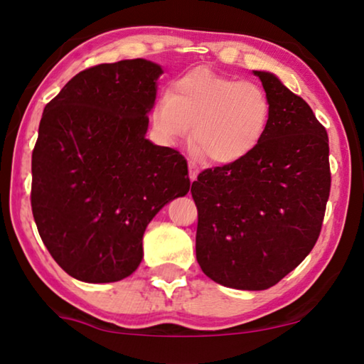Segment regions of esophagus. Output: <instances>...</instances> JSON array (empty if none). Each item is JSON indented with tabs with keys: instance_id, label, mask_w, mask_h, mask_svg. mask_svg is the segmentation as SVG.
<instances>
[{
	"instance_id": "esophagus-1",
	"label": "esophagus",
	"mask_w": 364,
	"mask_h": 364,
	"mask_svg": "<svg viewBox=\"0 0 364 364\" xmlns=\"http://www.w3.org/2000/svg\"><path fill=\"white\" fill-rule=\"evenodd\" d=\"M188 167H189V178H191V181H194L196 178H197V173H199V168H197V165H196L194 162H189Z\"/></svg>"
}]
</instances>
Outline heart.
<instances>
[{"label":"heart","mask_w":364,"mask_h":364,"mask_svg":"<svg viewBox=\"0 0 364 364\" xmlns=\"http://www.w3.org/2000/svg\"><path fill=\"white\" fill-rule=\"evenodd\" d=\"M271 100L260 85L221 75L207 67L173 80L151 109L154 132L165 144L193 141L199 156L230 165L254 152L268 132Z\"/></svg>","instance_id":"heart-1"}]
</instances>
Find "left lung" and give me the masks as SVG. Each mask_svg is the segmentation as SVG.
I'll return each mask as SVG.
<instances>
[{
  "label": "left lung",
  "instance_id": "1",
  "mask_svg": "<svg viewBox=\"0 0 364 364\" xmlns=\"http://www.w3.org/2000/svg\"><path fill=\"white\" fill-rule=\"evenodd\" d=\"M271 100L260 146L193 183L196 257L221 286L263 291L299 267L321 232L331 191L329 139L311 107L273 73L254 72Z\"/></svg>",
  "mask_w": 364,
  "mask_h": 364
}]
</instances>
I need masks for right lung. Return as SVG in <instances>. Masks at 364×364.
I'll list each match as a JSON object with an SVG mask.
<instances>
[{"instance_id": "1", "label": "right lung", "mask_w": 364, "mask_h": 364, "mask_svg": "<svg viewBox=\"0 0 364 364\" xmlns=\"http://www.w3.org/2000/svg\"><path fill=\"white\" fill-rule=\"evenodd\" d=\"M162 69L146 59L90 67L46 104L32 152V212L56 263L115 282L143 260V234L188 194V164L146 139Z\"/></svg>"}]
</instances>
